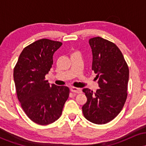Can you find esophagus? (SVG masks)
Listing matches in <instances>:
<instances>
[{
  "label": "esophagus",
  "mask_w": 146,
  "mask_h": 146,
  "mask_svg": "<svg viewBox=\"0 0 146 146\" xmlns=\"http://www.w3.org/2000/svg\"><path fill=\"white\" fill-rule=\"evenodd\" d=\"M71 90L73 92V93H82V90L79 88H76V87H71Z\"/></svg>",
  "instance_id": "obj_1"
}]
</instances>
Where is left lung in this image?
I'll return each instance as SVG.
<instances>
[{
  "label": "left lung",
  "mask_w": 146,
  "mask_h": 146,
  "mask_svg": "<svg viewBox=\"0 0 146 146\" xmlns=\"http://www.w3.org/2000/svg\"><path fill=\"white\" fill-rule=\"evenodd\" d=\"M93 53L92 70L96 73L100 88L93 93L84 88L87 102L82 106L84 116L96 124H104L115 119L127 98L129 69L123 54L111 42L100 38H90Z\"/></svg>",
  "instance_id": "1"
}]
</instances>
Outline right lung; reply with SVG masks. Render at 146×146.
I'll list each match as a JSON object with an SVG mask.
<instances>
[{
	"label": "right lung",
	"instance_id": "1",
	"mask_svg": "<svg viewBox=\"0 0 146 146\" xmlns=\"http://www.w3.org/2000/svg\"><path fill=\"white\" fill-rule=\"evenodd\" d=\"M62 43L38 40L21 52L14 70L18 99L28 117L40 125H48L61 116L69 95L64 86L50 85L45 75L53 64V56Z\"/></svg>",
	"mask_w": 146,
	"mask_h": 146
}]
</instances>
